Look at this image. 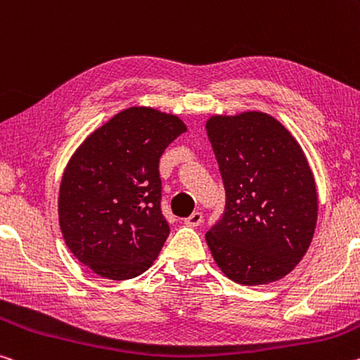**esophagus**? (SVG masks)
Returning <instances> with one entry per match:
<instances>
[{
  "instance_id": "1",
  "label": "esophagus",
  "mask_w": 360,
  "mask_h": 360,
  "mask_svg": "<svg viewBox=\"0 0 360 360\" xmlns=\"http://www.w3.org/2000/svg\"><path fill=\"white\" fill-rule=\"evenodd\" d=\"M202 222H203V214L200 213V211H193L189 218L184 221V224L189 227H197V226H200Z\"/></svg>"
}]
</instances>
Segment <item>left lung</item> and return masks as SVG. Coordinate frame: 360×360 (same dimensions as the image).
Returning a JSON list of instances; mask_svg holds the SVG:
<instances>
[{
	"label": "left lung",
	"instance_id": "left-lung-1",
	"mask_svg": "<svg viewBox=\"0 0 360 360\" xmlns=\"http://www.w3.org/2000/svg\"><path fill=\"white\" fill-rule=\"evenodd\" d=\"M207 133L226 189L224 213L205 236L211 255L233 282H276L303 259L316 231L309 163L267 113L211 117Z\"/></svg>",
	"mask_w": 360,
	"mask_h": 360
}]
</instances>
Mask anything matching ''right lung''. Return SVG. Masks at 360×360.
I'll use <instances>...</instances> for the list:
<instances>
[{"instance_id": "obj_1", "label": "right lung", "mask_w": 360, "mask_h": 360, "mask_svg": "<svg viewBox=\"0 0 360 360\" xmlns=\"http://www.w3.org/2000/svg\"><path fill=\"white\" fill-rule=\"evenodd\" d=\"M186 129L176 115L131 107L73 153L60 182V231L68 250L98 276L138 277L158 256L169 233L160 157Z\"/></svg>"}]
</instances>
